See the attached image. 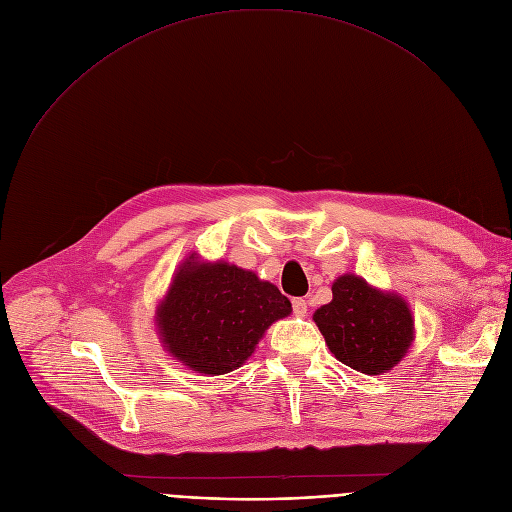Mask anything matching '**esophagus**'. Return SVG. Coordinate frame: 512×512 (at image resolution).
I'll list each match as a JSON object with an SVG mask.
<instances>
[{
	"label": "esophagus",
	"instance_id": "esophagus-1",
	"mask_svg": "<svg viewBox=\"0 0 512 512\" xmlns=\"http://www.w3.org/2000/svg\"><path fill=\"white\" fill-rule=\"evenodd\" d=\"M292 311H294V315L305 317V315H307V311H309L307 301H305V299H292Z\"/></svg>",
	"mask_w": 512,
	"mask_h": 512
}]
</instances>
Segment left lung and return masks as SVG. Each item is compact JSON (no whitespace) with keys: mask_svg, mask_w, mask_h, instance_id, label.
<instances>
[{"mask_svg":"<svg viewBox=\"0 0 512 512\" xmlns=\"http://www.w3.org/2000/svg\"><path fill=\"white\" fill-rule=\"evenodd\" d=\"M332 294V301L313 313L332 355L367 375H382L400 363L415 340L407 301L355 274L340 276Z\"/></svg>","mask_w":512,"mask_h":512,"instance_id":"8db88e82","label":"left lung"}]
</instances>
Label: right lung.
I'll list each match as a JSON object with an SVG mask.
<instances>
[{"mask_svg": "<svg viewBox=\"0 0 512 512\" xmlns=\"http://www.w3.org/2000/svg\"><path fill=\"white\" fill-rule=\"evenodd\" d=\"M290 311L284 294L257 274L191 253L157 305L155 326L176 361L197 373L224 375L245 363L265 330Z\"/></svg>", "mask_w": 512, "mask_h": 512, "instance_id": "right-lung-1", "label": "right lung"}]
</instances>
